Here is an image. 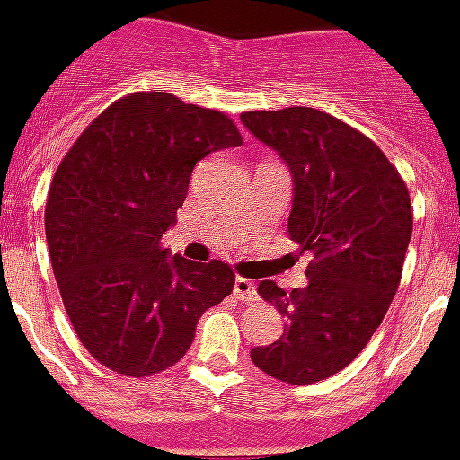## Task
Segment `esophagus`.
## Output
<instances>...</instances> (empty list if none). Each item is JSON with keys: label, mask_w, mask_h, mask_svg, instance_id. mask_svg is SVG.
Masks as SVG:
<instances>
[{"label": "esophagus", "mask_w": 460, "mask_h": 460, "mask_svg": "<svg viewBox=\"0 0 460 460\" xmlns=\"http://www.w3.org/2000/svg\"><path fill=\"white\" fill-rule=\"evenodd\" d=\"M234 296H237L239 302H255L258 299V290H255L253 280L237 276L234 279Z\"/></svg>", "instance_id": "obj_1"}]
</instances>
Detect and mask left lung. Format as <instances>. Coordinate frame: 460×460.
Listing matches in <instances>:
<instances>
[{"label": "left lung", "instance_id": "left-lung-1", "mask_svg": "<svg viewBox=\"0 0 460 460\" xmlns=\"http://www.w3.org/2000/svg\"><path fill=\"white\" fill-rule=\"evenodd\" d=\"M242 124L290 170L288 234L313 253L304 288L258 286L288 323L251 359L276 380L311 385L367 348L396 295L412 237L408 186L376 142L315 108L243 112Z\"/></svg>", "mask_w": 460, "mask_h": 460}]
</instances>
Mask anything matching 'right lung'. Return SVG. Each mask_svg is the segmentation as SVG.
I'll list each match as a JSON object with an SVG mask.
<instances>
[{
  "label": "right lung",
  "instance_id": "right-lung-1",
  "mask_svg": "<svg viewBox=\"0 0 460 460\" xmlns=\"http://www.w3.org/2000/svg\"><path fill=\"white\" fill-rule=\"evenodd\" d=\"M227 115L161 89L103 110L55 172L46 202L52 271L89 355L121 376L174 367L207 308L234 288L221 262L161 249L198 161L239 147Z\"/></svg>",
  "mask_w": 460,
  "mask_h": 460
}]
</instances>
